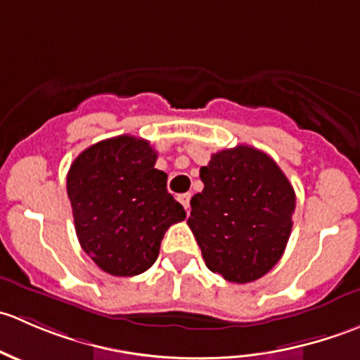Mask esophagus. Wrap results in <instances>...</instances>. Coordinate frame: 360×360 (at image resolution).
<instances>
[{"label": "esophagus", "instance_id": "1", "mask_svg": "<svg viewBox=\"0 0 360 360\" xmlns=\"http://www.w3.org/2000/svg\"><path fill=\"white\" fill-rule=\"evenodd\" d=\"M190 198H191V195L190 193H184V195H179V202H181V205L184 207V209H190Z\"/></svg>", "mask_w": 360, "mask_h": 360}]
</instances>
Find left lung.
<instances>
[{"mask_svg":"<svg viewBox=\"0 0 360 360\" xmlns=\"http://www.w3.org/2000/svg\"><path fill=\"white\" fill-rule=\"evenodd\" d=\"M188 226L214 274L235 284L257 281L284 254L296 195L281 167L250 146L217 151L200 169Z\"/></svg>","mask_w":360,"mask_h":360,"instance_id":"1","label":"left lung"}]
</instances>
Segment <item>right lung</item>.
I'll return each mask as SVG.
<instances>
[{"label":"right lung","instance_id":"1","mask_svg":"<svg viewBox=\"0 0 360 360\" xmlns=\"http://www.w3.org/2000/svg\"><path fill=\"white\" fill-rule=\"evenodd\" d=\"M144 139L118 136L76 157L68 172L75 230L94 263L115 277H134L157 261L165 231L186 217L155 169Z\"/></svg>","mask_w":360,"mask_h":360}]
</instances>
